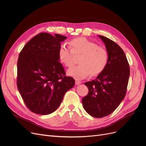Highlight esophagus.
Listing matches in <instances>:
<instances>
[{
	"mask_svg": "<svg viewBox=\"0 0 146 146\" xmlns=\"http://www.w3.org/2000/svg\"><path fill=\"white\" fill-rule=\"evenodd\" d=\"M81 83H82V82H80V81H78V80H76V85H80Z\"/></svg>",
	"mask_w": 146,
	"mask_h": 146,
	"instance_id": "1",
	"label": "esophagus"
}]
</instances>
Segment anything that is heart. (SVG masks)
I'll return each mask as SVG.
<instances>
[{
  "label": "heart",
  "instance_id": "1",
  "mask_svg": "<svg viewBox=\"0 0 146 146\" xmlns=\"http://www.w3.org/2000/svg\"><path fill=\"white\" fill-rule=\"evenodd\" d=\"M69 44L71 49L65 45L59 48L58 55L61 62L66 67H71L74 64V55L82 56L78 61L80 64L68 69V76L82 80L91 74L96 76L103 72L108 61V53L104 48L84 37L73 39Z\"/></svg>",
  "mask_w": 146,
  "mask_h": 146
}]
</instances>
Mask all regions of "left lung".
Wrapping results in <instances>:
<instances>
[{
	"label": "left lung",
	"instance_id": "8db88e82",
	"mask_svg": "<svg viewBox=\"0 0 146 146\" xmlns=\"http://www.w3.org/2000/svg\"><path fill=\"white\" fill-rule=\"evenodd\" d=\"M105 43L108 63L94 80L85 82L88 94L82 99L85 111L92 117L100 118L112 113L124 99L130 76V68L124 52L108 38L99 35Z\"/></svg>",
	"mask_w": 146,
	"mask_h": 146
}]
</instances>
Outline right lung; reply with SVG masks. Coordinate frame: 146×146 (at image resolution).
<instances>
[{
  "mask_svg": "<svg viewBox=\"0 0 146 146\" xmlns=\"http://www.w3.org/2000/svg\"><path fill=\"white\" fill-rule=\"evenodd\" d=\"M67 38L41 33L24 46L17 64V86L25 105L34 113L46 115L59 107L75 80L66 76L58 52Z\"/></svg>",
  "mask_w": 146,
  "mask_h": 146,
  "instance_id": "add662e5",
  "label": "right lung"
}]
</instances>
